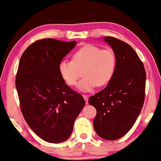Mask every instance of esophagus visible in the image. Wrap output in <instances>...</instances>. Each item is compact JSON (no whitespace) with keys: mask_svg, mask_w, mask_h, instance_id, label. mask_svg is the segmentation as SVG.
Here are the masks:
<instances>
[{"mask_svg":"<svg viewBox=\"0 0 161 161\" xmlns=\"http://www.w3.org/2000/svg\"><path fill=\"white\" fill-rule=\"evenodd\" d=\"M83 97H84V99H85V101H86V104H87V103H88L89 96H87V95H83Z\"/></svg>","mask_w":161,"mask_h":161,"instance_id":"34e87169","label":"esophagus"}]
</instances>
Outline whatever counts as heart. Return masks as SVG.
<instances>
[{
	"label": "heart",
	"mask_w": 161,
	"mask_h": 161,
	"mask_svg": "<svg viewBox=\"0 0 161 161\" xmlns=\"http://www.w3.org/2000/svg\"><path fill=\"white\" fill-rule=\"evenodd\" d=\"M116 66V58L110 48L102 49L86 45L79 49L72 56V61L62 60L59 64V72L70 86H75L80 77L79 70L84 78L78 84L81 92H91L96 86H104L109 82Z\"/></svg>",
	"instance_id": "heart-1"
}]
</instances>
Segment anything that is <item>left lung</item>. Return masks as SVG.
I'll use <instances>...</instances> for the list:
<instances>
[{
    "mask_svg": "<svg viewBox=\"0 0 161 161\" xmlns=\"http://www.w3.org/2000/svg\"><path fill=\"white\" fill-rule=\"evenodd\" d=\"M103 40L115 53L116 69L107 86L90 97L89 103L97 109L95 131L103 139L114 141L126 134L139 116L146 75L143 62L129 44L110 36Z\"/></svg>",
    "mask_w": 161,
    "mask_h": 161,
    "instance_id": "1",
    "label": "left lung"
}]
</instances>
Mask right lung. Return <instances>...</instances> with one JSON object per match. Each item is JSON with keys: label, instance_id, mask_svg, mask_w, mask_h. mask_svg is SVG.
<instances>
[{"label": "right lung", "instance_id": "add662e5", "mask_svg": "<svg viewBox=\"0 0 161 161\" xmlns=\"http://www.w3.org/2000/svg\"><path fill=\"white\" fill-rule=\"evenodd\" d=\"M77 42L46 38L31 45L22 54L15 85L22 114L31 129L49 143L65 141L85 105L80 94L65 84L59 64Z\"/></svg>", "mask_w": 161, "mask_h": 161}]
</instances>
